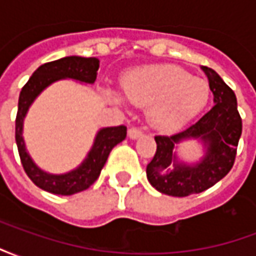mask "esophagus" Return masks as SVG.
<instances>
[{
  "instance_id": "obj_1",
  "label": "esophagus",
  "mask_w": 256,
  "mask_h": 256,
  "mask_svg": "<svg viewBox=\"0 0 256 256\" xmlns=\"http://www.w3.org/2000/svg\"><path fill=\"white\" fill-rule=\"evenodd\" d=\"M128 138L130 140H137L140 138L141 136H142V132L141 130H138V128H128Z\"/></svg>"
}]
</instances>
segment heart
<instances>
[{
    "instance_id": "1",
    "label": "heart",
    "mask_w": 256,
    "mask_h": 256,
    "mask_svg": "<svg viewBox=\"0 0 256 256\" xmlns=\"http://www.w3.org/2000/svg\"><path fill=\"white\" fill-rule=\"evenodd\" d=\"M123 94L128 102L146 106L152 128L172 132L182 128L203 111L210 100V86L203 79L176 66L136 68L123 79ZM114 102L122 104V96L110 92Z\"/></svg>"
}]
</instances>
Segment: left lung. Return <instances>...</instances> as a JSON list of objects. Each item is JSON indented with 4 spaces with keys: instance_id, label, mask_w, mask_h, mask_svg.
I'll list each match as a JSON object with an SVG mask.
<instances>
[{
    "instance_id": "left-lung-1",
    "label": "left lung",
    "mask_w": 256,
    "mask_h": 256,
    "mask_svg": "<svg viewBox=\"0 0 256 256\" xmlns=\"http://www.w3.org/2000/svg\"><path fill=\"white\" fill-rule=\"evenodd\" d=\"M202 70L214 94V106L181 133L156 136V154L146 166L150 185L174 198L204 192L225 177L233 167L242 136L234 92L214 70ZM188 140H196L202 146V156L196 161H185L178 155V146Z\"/></svg>"
}]
</instances>
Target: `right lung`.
Here are the masks:
<instances>
[{
  "label": "right lung",
  "mask_w": 256,
  "mask_h": 256,
  "mask_svg": "<svg viewBox=\"0 0 256 256\" xmlns=\"http://www.w3.org/2000/svg\"><path fill=\"white\" fill-rule=\"evenodd\" d=\"M100 60L96 58L67 56L56 62L42 64L31 75L19 96L18 116H16V144L24 172L38 188L53 194L70 196L90 188L100 176L112 148L126 138V126L98 128L88 155L78 166L70 172L54 174L45 172L36 164L27 150L24 136V119L27 112L42 92L54 82L71 79L84 84H93L97 78Z\"/></svg>",
  "instance_id": "right-lung-1"
}]
</instances>
